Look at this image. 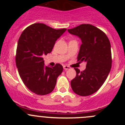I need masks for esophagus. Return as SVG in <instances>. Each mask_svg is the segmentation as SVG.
Instances as JSON below:
<instances>
[{
  "label": "esophagus",
  "instance_id": "1",
  "mask_svg": "<svg viewBox=\"0 0 125 125\" xmlns=\"http://www.w3.org/2000/svg\"><path fill=\"white\" fill-rule=\"evenodd\" d=\"M63 68H64V70H68V69H71L70 67H69V66H64Z\"/></svg>",
  "mask_w": 125,
  "mask_h": 125
}]
</instances>
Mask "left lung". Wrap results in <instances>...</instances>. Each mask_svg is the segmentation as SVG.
Wrapping results in <instances>:
<instances>
[{
	"label": "left lung",
	"instance_id": "1",
	"mask_svg": "<svg viewBox=\"0 0 125 125\" xmlns=\"http://www.w3.org/2000/svg\"><path fill=\"white\" fill-rule=\"evenodd\" d=\"M68 31L81 39L78 61L86 62L83 71L75 68L76 76L71 81V86L78 95H91L101 88L111 70L110 42L105 33L91 24H81Z\"/></svg>",
	"mask_w": 125,
	"mask_h": 125
}]
</instances>
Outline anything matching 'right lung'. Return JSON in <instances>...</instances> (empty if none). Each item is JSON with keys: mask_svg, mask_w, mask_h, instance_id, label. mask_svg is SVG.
<instances>
[{"mask_svg": "<svg viewBox=\"0 0 125 125\" xmlns=\"http://www.w3.org/2000/svg\"><path fill=\"white\" fill-rule=\"evenodd\" d=\"M66 31L36 23L25 28L19 39L15 56L19 74L25 86L36 94L51 93L62 72L60 64L52 68L45 66L43 56L52 51L57 39Z\"/></svg>", "mask_w": 125, "mask_h": 125, "instance_id": "add662e5", "label": "right lung"}]
</instances>
